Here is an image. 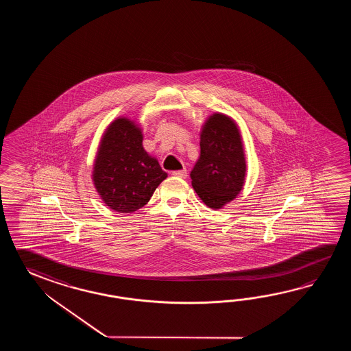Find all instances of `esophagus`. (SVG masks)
I'll return each mask as SVG.
<instances>
[{
	"label": "esophagus",
	"mask_w": 351,
	"mask_h": 351,
	"mask_svg": "<svg viewBox=\"0 0 351 351\" xmlns=\"http://www.w3.org/2000/svg\"><path fill=\"white\" fill-rule=\"evenodd\" d=\"M172 174L174 177H179V178H186V169H182V171H174Z\"/></svg>",
	"instance_id": "34e87169"
}]
</instances>
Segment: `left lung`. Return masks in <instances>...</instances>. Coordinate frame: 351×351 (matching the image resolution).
I'll return each instance as SVG.
<instances>
[{"mask_svg":"<svg viewBox=\"0 0 351 351\" xmlns=\"http://www.w3.org/2000/svg\"><path fill=\"white\" fill-rule=\"evenodd\" d=\"M201 154L194 165L192 186L209 208L221 209L242 191L246 157L242 135L231 117L215 112L201 130Z\"/></svg>","mask_w":351,"mask_h":351,"instance_id":"obj_1","label":"left lung"}]
</instances>
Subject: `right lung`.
I'll list each match as a JSON object with an SVG mask.
<instances>
[{
	"label": "right lung",
	"instance_id": "add662e5",
	"mask_svg": "<svg viewBox=\"0 0 351 351\" xmlns=\"http://www.w3.org/2000/svg\"><path fill=\"white\" fill-rule=\"evenodd\" d=\"M157 158L143 148L142 128L119 117L105 129L93 167L97 194L109 208L132 213L149 202L167 178Z\"/></svg>",
	"mask_w": 351,
	"mask_h": 351
}]
</instances>
